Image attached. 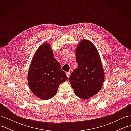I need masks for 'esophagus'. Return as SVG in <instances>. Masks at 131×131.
Returning a JSON list of instances; mask_svg holds the SVG:
<instances>
[{
	"label": "esophagus",
	"mask_w": 131,
	"mask_h": 131,
	"mask_svg": "<svg viewBox=\"0 0 131 131\" xmlns=\"http://www.w3.org/2000/svg\"><path fill=\"white\" fill-rule=\"evenodd\" d=\"M66 76H67V77L69 78V77H70V72H66Z\"/></svg>",
	"instance_id": "esophagus-1"
}]
</instances>
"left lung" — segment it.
I'll list each match as a JSON object with an SVG mask.
<instances>
[{
  "mask_svg": "<svg viewBox=\"0 0 131 131\" xmlns=\"http://www.w3.org/2000/svg\"><path fill=\"white\" fill-rule=\"evenodd\" d=\"M78 68L70 75L69 81L79 98L88 99L101 90L104 72L99 53L90 40L81 41L76 49Z\"/></svg>",
  "mask_w": 131,
  "mask_h": 131,
  "instance_id": "1",
  "label": "left lung"
}]
</instances>
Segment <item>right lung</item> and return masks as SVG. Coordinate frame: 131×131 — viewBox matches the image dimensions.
Here are the masks:
<instances>
[{
	"instance_id": "add662e5",
	"label": "right lung",
	"mask_w": 131,
	"mask_h": 131,
	"mask_svg": "<svg viewBox=\"0 0 131 131\" xmlns=\"http://www.w3.org/2000/svg\"><path fill=\"white\" fill-rule=\"evenodd\" d=\"M67 79L49 44L39 47L28 71L27 80L32 92L41 100L50 99L56 94L59 85Z\"/></svg>"
}]
</instances>
